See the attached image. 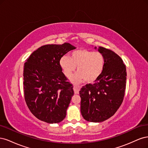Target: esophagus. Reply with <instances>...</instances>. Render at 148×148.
<instances>
[{
	"label": "esophagus",
	"mask_w": 148,
	"mask_h": 148,
	"mask_svg": "<svg viewBox=\"0 0 148 148\" xmlns=\"http://www.w3.org/2000/svg\"><path fill=\"white\" fill-rule=\"evenodd\" d=\"M80 88H81V87L80 86H75V85H74L73 90H74L75 94H78L79 91L80 90Z\"/></svg>",
	"instance_id": "esophagus-1"
}]
</instances>
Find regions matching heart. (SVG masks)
Returning <instances> with one entry per match:
<instances>
[{
	"instance_id": "obj_1",
	"label": "heart",
	"mask_w": 148,
	"mask_h": 148,
	"mask_svg": "<svg viewBox=\"0 0 148 148\" xmlns=\"http://www.w3.org/2000/svg\"><path fill=\"white\" fill-rule=\"evenodd\" d=\"M60 66L67 77H70L77 66L78 73L71 78L77 84L85 80L91 83L96 81L102 73L105 59L101 53L87 49H78L71 53L70 57L64 56L59 61Z\"/></svg>"
}]
</instances>
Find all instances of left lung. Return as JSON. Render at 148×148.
<instances>
[{
	"label": "left lung",
	"mask_w": 148,
	"mask_h": 148,
	"mask_svg": "<svg viewBox=\"0 0 148 148\" xmlns=\"http://www.w3.org/2000/svg\"><path fill=\"white\" fill-rule=\"evenodd\" d=\"M98 51L105 59L102 73L93 84L79 91L82 115L90 122H101L113 116L123 101L126 87V66L121 57L104 47Z\"/></svg>",
	"instance_id": "1"
}]
</instances>
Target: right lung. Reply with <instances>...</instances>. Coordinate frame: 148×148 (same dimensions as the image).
Wrapping results in <instances>:
<instances>
[{
	"label": "right lung",
	"instance_id": "1",
	"mask_svg": "<svg viewBox=\"0 0 148 148\" xmlns=\"http://www.w3.org/2000/svg\"><path fill=\"white\" fill-rule=\"evenodd\" d=\"M75 49L67 42L44 45L31 53L25 63V99L31 112L40 120L57 123L65 117L74 91L59 61Z\"/></svg>",
	"mask_w": 148,
	"mask_h": 148
}]
</instances>
